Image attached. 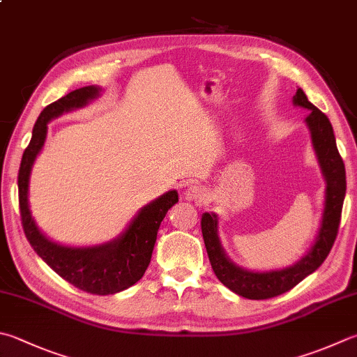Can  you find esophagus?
I'll use <instances>...</instances> for the list:
<instances>
[{
	"label": "esophagus",
	"mask_w": 357,
	"mask_h": 357,
	"mask_svg": "<svg viewBox=\"0 0 357 357\" xmlns=\"http://www.w3.org/2000/svg\"><path fill=\"white\" fill-rule=\"evenodd\" d=\"M183 196L186 200H194V202H197V204H204L206 199L205 191L202 190L200 186H196V185L188 186L183 192Z\"/></svg>",
	"instance_id": "obj_1"
}]
</instances>
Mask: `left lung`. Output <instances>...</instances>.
I'll use <instances>...</instances> for the list:
<instances>
[{
	"mask_svg": "<svg viewBox=\"0 0 357 357\" xmlns=\"http://www.w3.org/2000/svg\"><path fill=\"white\" fill-rule=\"evenodd\" d=\"M294 104L311 110L306 118V123L311 129L314 149L317 152L321 171H324L326 178L324 219H321L319 236L315 239L311 252L297 264L283 268V271L250 272L238 267L228 259L218 238L216 214L205 213L200 220L208 258H210L218 280L234 294L248 300H267L291 291L301 280L321 266V262L331 252L339 231L342 206H344L347 191V177L344 160H342L337 146H335L333 126L324 112H320L317 107L309 102L301 89L295 93Z\"/></svg>",
	"mask_w": 357,
	"mask_h": 357,
	"instance_id": "left-lung-1",
	"label": "left lung"
}]
</instances>
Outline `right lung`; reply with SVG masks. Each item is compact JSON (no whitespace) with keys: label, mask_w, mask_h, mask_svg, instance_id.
<instances>
[{"label":"right lung","mask_w":357,"mask_h":357,"mask_svg":"<svg viewBox=\"0 0 357 357\" xmlns=\"http://www.w3.org/2000/svg\"><path fill=\"white\" fill-rule=\"evenodd\" d=\"M96 86H84L46 105L40 113L32 130V138L23 152L18 171L20 216L26 238L36 253L54 272L74 287L93 295H109L124 291L143 278L152 258L161 220L169 208L178 202L177 191H169L152 202L138 213L126 233L119 239L90 248H71L46 239L33 222L29 204L28 186L33 160L42 149L46 138L48 121L95 98Z\"/></svg>","instance_id":"1"}]
</instances>
